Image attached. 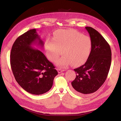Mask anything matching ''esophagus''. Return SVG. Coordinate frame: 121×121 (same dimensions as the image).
Here are the masks:
<instances>
[{"mask_svg":"<svg viewBox=\"0 0 121 121\" xmlns=\"http://www.w3.org/2000/svg\"><path fill=\"white\" fill-rule=\"evenodd\" d=\"M65 70H63V69H58V71L59 73H61L63 72V71H64Z\"/></svg>","mask_w":121,"mask_h":121,"instance_id":"esophagus-1","label":"esophagus"}]
</instances>
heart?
<instances>
[{"label":"heart","mask_w":121,"mask_h":121,"mask_svg":"<svg viewBox=\"0 0 121 121\" xmlns=\"http://www.w3.org/2000/svg\"><path fill=\"white\" fill-rule=\"evenodd\" d=\"M92 41L89 36L75 30H59L54 38H48L45 42L47 56L51 61H56L62 53L63 56L56 61L59 67H66L70 65L77 66L84 63L89 58Z\"/></svg>","instance_id":"b5f03b06"}]
</instances>
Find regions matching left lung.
I'll return each instance as SVG.
<instances>
[{"label": "left lung", "instance_id": "obj_1", "mask_svg": "<svg viewBox=\"0 0 121 121\" xmlns=\"http://www.w3.org/2000/svg\"><path fill=\"white\" fill-rule=\"evenodd\" d=\"M85 29L92 41L89 58L84 65L74 69L76 76L71 82L73 90L79 95L95 92L105 82L109 73L112 52L109 44L99 32L90 26Z\"/></svg>", "mask_w": 121, "mask_h": 121}]
</instances>
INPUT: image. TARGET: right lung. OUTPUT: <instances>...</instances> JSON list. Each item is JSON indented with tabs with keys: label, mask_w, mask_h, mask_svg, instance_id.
Segmentation results:
<instances>
[{
	"label": "right lung",
	"mask_w": 121,
	"mask_h": 121,
	"mask_svg": "<svg viewBox=\"0 0 121 121\" xmlns=\"http://www.w3.org/2000/svg\"><path fill=\"white\" fill-rule=\"evenodd\" d=\"M33 44L44 45L35 29L16 39L12 48L10 62L18 84L28 92L39 95L51 89L58 71L43 53L32 48Z\"/></svg>",
	"instance_id": "1"
}]
</instances>
